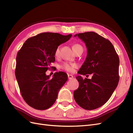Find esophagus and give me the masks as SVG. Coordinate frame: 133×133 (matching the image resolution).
<instances>
[{"label":"esophagus","instance_id":"34e87169","mask_svg":"<svg viewBox=\"0 0 133 133\" xmlns=\"http://www.w3.org/2000/svg\"><path fill=\"white\" fill-rule=\"evenodd\" d=\"M68 79H73L74 78V76L71 74H69L68 75Z\"/></svg>","mask_w":133,"mask_h":133}]
</instances>
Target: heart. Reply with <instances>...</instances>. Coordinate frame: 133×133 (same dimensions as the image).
Instances as JSON below:
<instances>
[{
	"label": "heart",
	"mask_w": 133,
	"mask_h": 133,
	"mask_svg": "<svg viewBox=\"0 0 133 133\" xmlns=\"http://www.w3.org/2000/svg\"><path fill=\"white\" fill-rule=\"evenodd\" d=\"M72 48H73V49L74 51H75L76 49H79V48H82V46L79 44H74ZM59 53H60V47L58 46V48H57V49H56V50H55V55L56 56V57H58L59 55ZM76 66H77V65H76V64L75 63H64L61 66V68L67 71L72 72L74 71V69L75 68H76Z\"/></svg>",
	"instance_id": "heart-1"
}]
</instances>
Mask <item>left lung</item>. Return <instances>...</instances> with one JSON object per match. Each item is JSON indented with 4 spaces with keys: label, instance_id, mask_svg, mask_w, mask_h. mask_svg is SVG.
I'll return each mask as SVG.
<instances>
[{
    "label": "left lung",
    "instance_id": "left-lung-1",
    "mask_svg": "<svg viewBox=\"0 0 133 133\" xmlns=\"http://www.w3.org/2000/svg\"><path fill=\"white\" fill-rule=\"evenodd\" d=\"M85 43L87 55L78 74H92L90 79L77 76L79 88L74 98L84 109L94 110L110 99L119 83V59L111 43L93 31L75 34Z\"/></svg>",
    "mask_w": 133,
    "mask_h": 133
}]
</instances>
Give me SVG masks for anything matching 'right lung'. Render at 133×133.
<instances>
[{"instance_id": "add662e5", "label": "right lung", "mask_w": 133, "mask_h": 133, "mask_svg": "<svg viewBox=\"0 0 133 133\" xmlns=\"http://www.w3.org/2000/svg\"><path fill=\"white\" fill-rule=\"evenodd\" d=\"M72 35L43 33L28 39L18 51L15 74L22 97L31 107L45 110L53 105L59 91L68 80L63 71L50 78L45 72L55 62L59 45L69 41Z\"/></svg>"}]
</instances>
